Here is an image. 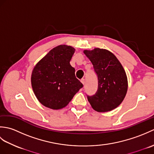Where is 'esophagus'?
Wrapping results in <instances>:
<instances>
[{
  "mask_svg": "<svg viewBox=\"0 0 154 154\" xmlns=\"http://www.w3.org/2000/svg\"><path fill=\"white\" fill-rule=\"evenodd\" d=\"M81 82L83 83V85H85V79H81Z\"/></svg>",
  "mask_w": 154,
  "mask_h": 154,
  "instance_id": "obj_1",
  "label": "esophagus"
}]
</instances>
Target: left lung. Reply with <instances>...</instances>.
<instances>
[{"label": "left lung", "instance_id": "left-lung-1", "mask_svg": "<svg viewBox=\"0 0 154 154\" xmlns=\"http://www.w3.org/2000/svg\"><path fill=\"white\" fill-rule=\"evenodd\" d=\"M84 54L93 65L97 76L95 94L87 95L93 109L99 112L110 111L122 102L128 89V80L122 65L109 51L95 48Z\"/></svg>", "mask_w": 154, "mask_h": 154}]
</instances>
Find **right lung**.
I'll list each match as a JSON object with an SVG mask.
<instances>
[{
  "label": "right lung",
  "instance_id": "obj_1",
  "mask_svg": "<svg viewBox=\"0 0 154 154\" xmlns=\"http://www.w3.org/2000/svg\"><path fill=\"white\" fill-rule=\"evenodd\" d=\"M75 50L61 45L52 49L38 62L32 73L34 93L44 106L57 110L66 106L83 87L70 65Z\"/></svg>",
  "mask_w": 154,
  "mask_h": 154
}]
</instances>
